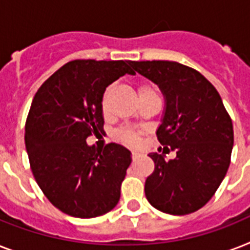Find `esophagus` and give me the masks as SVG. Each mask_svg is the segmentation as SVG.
<instances>
[{"label": "esophagus", "instance_id": "obj_1", "mask_svg": "<svg viewBox=\"0 0 250 250\" xmlns=\"http://www.w3.org/2000/svg\"><path fill=\"white\" fill-rule=\"evenodd\" d=\"M131 157H132V160H136V158H139V157H140V153H139V152H132Z\"/></svg>", "mask_w": 250, "mask_h": 250}]
</instances>
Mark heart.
<instances>
[{"mask_svg": "<svg viewBox=\"0 0 250 250\" xmlns=\"http://www.w3.org/2000/svg\"><path fill=\"white\" fill-rule=\"evenodd\" d=\"M153 92H156V90L153 89L150 85H140L139 86V96H144V94H148V93H153ZM105 98H106V94L104 96V101H102V106H104V110L106 109L105 107ZM117 139L122 143H125L127 145H131V146H136V145L140 144V135L137 131H133V129H129V128H122L119 129L117 132Z\"/></svg>", "mask_w": 250, "mask_h": 250, "instance_id": "heart-1", "label": "heart"}]
</instances>
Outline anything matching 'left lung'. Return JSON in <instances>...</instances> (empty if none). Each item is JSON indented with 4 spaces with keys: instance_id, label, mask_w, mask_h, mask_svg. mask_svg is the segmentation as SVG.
<instances>
[{
    "instance_id": "8db88e82",
    "label": "left lung",
    "mask_w": 250,
    "mask_h": 250,
    "mask_svg": "<svg viewBox=\"0 0 250 250\" xmlns=\"http://www.w3.org/2000/svg\"><path fill=\"white\" fill-rule=\"evenodd\" d=\"M129 64L162 90L166 109L157 139L164 152H176L170 161L149 154L154 171L145 182V196L164 213H194L213 197L227 174L233 145L231 117L218 90L194 68L172 61Z\"/></svg>"
}]
</instances>
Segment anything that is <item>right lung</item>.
I'll list each match as a JSON object with an SVG mask.
<instances>
[{"label":"right lung","mask_w":250,"mask_h":250,"mask_svg":"<svg viewBox=\"0 0 250 250\" xmlns=\"http://www.w3.org/2000/svg\"><path fill=\"white\" fill-rule=\"evenodd\" d=\"M131 61L75 60L42 83L25 121V149L39 187L57 209L76 218L113 210L131 165V152L110 143L104 150L86 137L104 132L106 86L135 74Z\"/></svg>","instance_id":"right-lung-1"}]
</instances>
